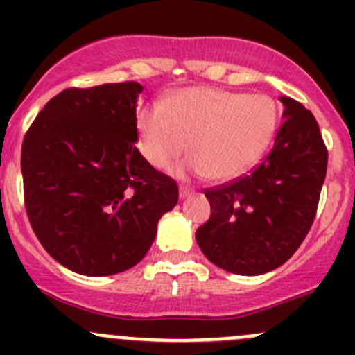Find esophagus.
Returning a JSON list of instances; mask_svg holds the SVG:
<instances>
[{
	"label": "esophagus",
	"mask_w": 355,
	"mask_h": 355,
	"mask_svg": "<svg viewBox=\"0 0 355 355\" xmlns=\"http://www.w3.org/2000/svg\"><path fill=\"white\" fill-rule=\"evenodd\" d=\"M189 196H191V189H187V187H180V199L189 198Z\"/></svg>",
	"instance_id": "esophagus-1"
}]
</instances>
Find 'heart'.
Wrapping results in <instances>:
<instances>
[{
	"label": "heart",
	"instance_id": "1",
	"mask_svg": "<svg viewBox=\"0 0 355 355\" xmlns=\"http://www.w3.org/2000/svg\"><path fill=\"white\" fill-rule=\"evenodd\" d=\"M278 125L280 108L270 96L189 87L139 113V148L156 170L191 149L178 173L234 180L263 157Z\"/></svg>",
	"mask_w": 355,
	"mask_h": 355
}]
</instances>
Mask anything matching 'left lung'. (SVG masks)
Instances as JSON below:
<instances>
[{"label": "left lung", "instance_id": "left-lung-1", "mask_svg": "<svg viewBox=\"0 0 355 355\" xmlns=\"http://www.w3.org/2000/svg\"><path fill=\"white\" fill-rule=\"evenodd\" d=\"M284 123L271 153L249 175L204 192L211 204L196 241L204 256L244 277L268 273L306 239L327 177L328 151L316 118L282 96Z\"/></svg>", "mask_w": 355, "mask_h": 355}]
</instances>
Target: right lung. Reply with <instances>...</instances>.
Returning <instances> with one entry per match:
<instances>
[{
	"label": "right lung",
	"mask_w": 355,
	"mask_h": 355,
	"mask_svg": "<svg viewBox=\"0 0 355 355\" xmlns=\"http://www.w3.org/2000/svg\"><path fill=\"white\" fill-rule=\"evenodd\" d=\"M137 82L65 89L22 144L28 221L53 259L85 277L130 270L178 202L175 180L135 148Z\"/></svg>",
	"instance_id": "1"
}]
</instances>
